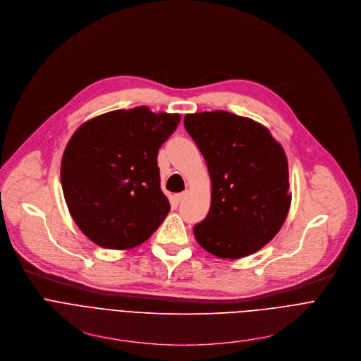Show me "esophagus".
Here are the masks:
<instances>
[{
  "label": "esophagus",
  "instance_id": "34e87169",
  "mask_svg": "<svg viewBox=\"0 0 361 361\" xmlns=\"http://www.w3.org/2000/svg\"><path fill=\"white\" fill-rule=\"evenodd\" d=\"M186 196V192H180V193H176V195H173V202L175 204H179L182 199Z\"/></svg>",
  "mask_w": 361,
  "mask_h": 361
}]
</instances>
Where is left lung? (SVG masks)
I'll return each mask as SVG.
<instances>
[{"label":"left lung","instance_id":"obj_1","mask_svg":"<svg viewBox=\"0 0 361 361\" xmlns=\"http://www.w3.org/2000/svg\"><path fill=\"white\" fill-rule=\"evenodd\" d=\"M212 182L207 218L193 226L197 244L219 258L259 251L281 229L290 209L288 162L269 130L225 110L185 116Z\"/></svg>","mask_w":361,"mask_h":361}]
</instances>
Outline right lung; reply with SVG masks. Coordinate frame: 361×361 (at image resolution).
Masks as SVG:
<instances>
[{
	"label": "right lung",
	"instance_id": "add662e5",
	"mask_svg": "<svg viewBox=\"0 0 361 361\" xmlns=\"http://www.w3.org/2000/svg\"><path fill=\"white\" fill-rule=\"evenodd\" d=\"M180 122L145 106L113 110L80 126L61 159V186L75 225L99 247L130 250L164 222L157 153Z\"/></svg>",
	"mask_w": 361,
	"mask_h": 361
}]
</instances>
